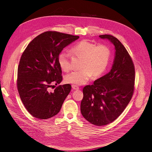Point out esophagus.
<instances>
[{"mask_svg":"<svg viewBox=\"0 0 152 152\" xmlns=\"http://www.w3.org/2000/svg\"><path fill=\"white\" fill-rule=\"evenodd\" d=\"M72 88L74 90H79V87L76 85H72Z\"/></svg>","mask_w":152,"mask_h":152,"instance_id":"obj_1","label":"esophagus"}]
</instances>
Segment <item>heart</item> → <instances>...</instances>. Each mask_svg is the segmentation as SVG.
Here are the masks:
<instances>
[{
	"instance_id": "1",
	"label": "heart",
	"mask_w": 152,
	"mask_h": 152,
	"mask_svg": "<svg viewBox=\"0 0 152 152\" xmlns=\"http://www.w3.org/2000/svg\"><path fill=\"white\" fill-rule=\"evenodd\" d=\"M71 52L77 57L83 59L81 71H76L65 76L66 83L77 86L84 85L89 81L92 75L97 77L106 71L110 60L111 51L107 45L97 46L87 40H83L76 44ZM61 69L67 72L70 69L68 54L61 52L58 57Z\"/></svg>"
}]
</instances>
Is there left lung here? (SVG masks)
Returning a JSON list of instances; mask_svg holds the SVG:
<instances>
[{"label":"left lung","instance_id":"obj_1","mask_svg":"<svg viewBox=\"0 0 152 152\" xmlns=\"http://www.w3.org/2000/svg\"><path fill=\"white\" fill-rule=\"evenodd\" d=\"M115 46V58L111 70L83 89L81 112L94 125L101 126L114 121L124 110L134 93L135 68L126 48L115 37L100 35Z\"/></svg>","mask_w":152,"mask_h":152}]
</instances>
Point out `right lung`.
<instances>
[{"label": "right lung", "instance_id": "1", "mask_svg": "<svg viewBox=\"0 0 152 152\" xmlns=\"http://www.w3.org/2000/svg\"><path fill=\"white\" fill-rule=\"evenodd\" d=\"M79 36L46 31L35 37L23 53L18 68L17 87L28 112L45 119L58 113L71 91L69 84L50 88L62 81L58 57L65 48Z\"/></svg>", "mask_w": 152, "mask_h": 152}]
</instances>
